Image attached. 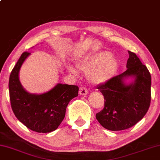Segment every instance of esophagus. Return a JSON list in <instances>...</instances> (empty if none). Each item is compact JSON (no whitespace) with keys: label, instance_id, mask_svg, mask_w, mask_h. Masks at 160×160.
<instances>
[{"label":"esophagus","instance_id":"1","mask_svg":"<svg viewBox=\"0 0 160 160\" xmlns=\"http://www.w3.org/2000/svg\"><path fill=\"white\" fill-rule=\"evenodd\" d=\"M80 95H85L88 93V90L86 87H81L79 88V92H78Z\"/></svg>","mask_w":160,"mask_h":160}]
</instances>
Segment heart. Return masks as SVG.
I'll use <instances>...</instances> for the list:
<instances>
[{"label": "heart", "mask_w": 160, "mask_h": 160, "mask_svg": "<svg viewBox=\"0 0 160 160\" xmlns=\"http://www.w3.org/2000/svg\"><path fill=\"white\" fill-rule=\"evenodd\" d=\"M76 66L79 70L88 73V78L94 84H103L110 79L116 71L118 62L110 57L109 52H99L89 55L78 61ZM67 68L70 72L76 74L77 71L73 66L68 65Z\"/></svg>", "instance_id": "heart-1"}]
</instances>
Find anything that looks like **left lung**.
<instances>
[{
	"label": "left lung",
	"mask_w": 160,
	"mask_h": 160,
	"mask_svg": "<svg viewBox=\"0 0 160 160\" xmlns=\"http://www.w3.org/2000/svg\"><path fill=\"white\" fill-rule=\"evenodd\" d=\"M127 70L97 87L105 98L102 110L96 114L102 126L110 131L129 128L142 120L151 102V75L135 53L128 51ZM135 78L130 85L124 79Z\"/></svg>",
	"instance_id": "8db88e82"
}]
</instances>
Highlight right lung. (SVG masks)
<instances>
[{"mask_svg":"<svg viewBox=\"0 0 160 160\" xmlns=\"http://www.w3.org/2000/svg\"><path fill=\"white\" fill-rule=\"evenodd\" d=\"M29 55V52H23L11 73L8 88L11 108L17 119L30 130L49 133L56 130L63 121L69 102L78 96V87L58 84L41 94L27 92L21 84L18 72Z\"/></svg>","mask_w":160,"mask_h":160,"instance_id":"1","label":"right lung"}]
</instances>
